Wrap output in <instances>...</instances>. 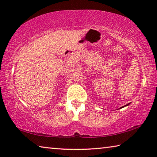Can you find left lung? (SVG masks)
Instances as JSON below:
<instances>
[{"label":"left lung","mask_w":157,"mask_h":157,"mask_svg":"<svg viewBox=\"0 0 157 157\" xmlns=\"http://www.w3.org/2000/svg\"><path fill=\"white\" fill-rule=\"evenodd\" d=\"M130 104V103H129V104H127V105H124V106H123V107H121L120 109H121V108H123V107H127V106H128Z\"/></svg>","instance_id":"left-lung-1"}]
</instances>
